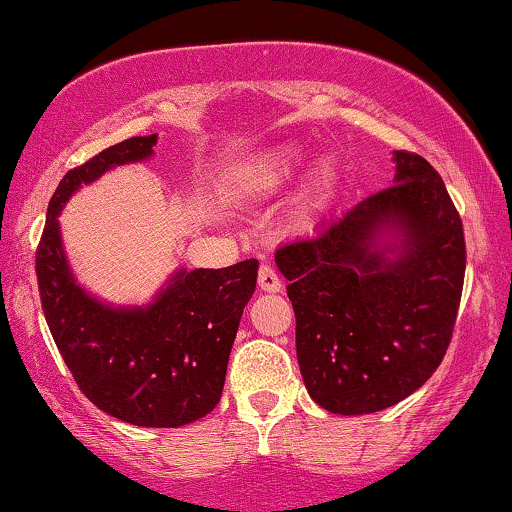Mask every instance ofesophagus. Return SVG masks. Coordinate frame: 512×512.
<instances>
[{"label":"esophagus","instance_id":"esophagus-1","mask_svg":"<svg viewBox=\"0 0 512 512\" xmlns=\"http://www.w3.org/2000/svg\"><path fill=\"white\" fill-rule=\"evenodd\" d=\"M258 289L265 293L282 291V279L277 277V272L270 265H261V270H258Z\"/></svg>","mask_w":512,"mask_h":512}]
</instances>
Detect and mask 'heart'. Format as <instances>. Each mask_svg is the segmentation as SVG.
<instances>
[{
	"mask_svg": "<svg viewBox=\"0 0 512 512\" xmlns=\"http://www.w3.org/2000/svg\"><path fill=\"white\" fill-rule=\"evenodd\" d=\"M307 163V156L303 149L293 144L277 146L275 151H270L254 170V184L258 188H279L286 181H291L296 174L303 170ZM335 186H338V163L333 158H321L317 165L312 167L310 177H307V193L317 205H324L331 198Z\"/></svg>",
	"mask_w": 512,
	"mask_h": 512,
	"instance_id": "b5f03b06",
	"label": "heart"
}]
</instances>
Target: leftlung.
I'll list each match as a JSON object with an SVG mask.
<instances>
[{
  "mask_svg": "<svg viewBox=\"0 0 512 512\" xmlns=\"http://www.w3.org/2000/svg\"><path fill=\"white\" fill-rule=\"evenodd\" d=\"M394 186L277 249L296 312L307 394L370 415L417 391L450 345L466 270L461 219L440 174L394 151Z\"/></svg>",
  "mask_w": 512,
  "mask_h": 512,
  "instance_id": "left-lung-1",
  "label": "left lung"
}]
</instances>
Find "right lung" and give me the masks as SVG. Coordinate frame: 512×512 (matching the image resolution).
<instances>
[{"label":"right lung","instance_id":"1","mask_svg":"<svg viewBox=\"0 0 512 512\" xmlns=\"http://www.w3.org/2000/svg\"><path fill=\"white\" fill-rule=\"evenodd\" d=\"M158 135L130 137L69 170L48 202L37 249L44 317L76 384L107 415L135 426L177 429L219 403L258 261L219 270L181 268L151 303L111 305L76 282L58 216L81 186L118 165L153 156Z\"/></svg>","mask_w":512,"mask_h":512}]
</instances>
